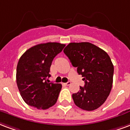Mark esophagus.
<instances>
[{"mask_svg":"<svg viewBox=\"0 0 130 130\" xmlns=\"http://www.w3.org/2000/svg\"><path fill=\"white\" fill-rule=\"evenodd\" d=\"M64 84H65V85H70L71 84V82H70V81H68V82L64 83Z\"/></svg>","mask_w":130,"mask_h":130,"instance_id":"esophagus-1","label":"esophagus"}]
</instances>
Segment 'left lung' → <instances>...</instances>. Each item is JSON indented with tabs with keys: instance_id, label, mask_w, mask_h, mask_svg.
Listing matches in <instances>:
<instances>
[{
	"instance_id": "obj_1",
	"label": "left lung",
	"mask_w": 130,
	"mask_h": 130,
	"mask_svg": "<svg viewBox=\"0 0 130 130\" xmlns=\"http://www.w3.org/2000/svg\"><path fill=\"white\" fill-rule=\"evenodd\" d=\"M72 65L77 68L85 80L72 94L75 105L80 109L92 111L103 104L111 92L114 65L104 50L87 42L71 43L63 50Z\"/></svg>"
}]
</instances>
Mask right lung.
Segmentation results:
<instances>
[{
	"instance_id": "add662e5",
	"label": "right lung",
	"mask_w": 130,
	"mask_h": 130,
	"mask_svg": "<svg viewBox=\"0 0 130 130\" xmlns=\"http://www.w3.org/2000/svg\"><path fill=\"white\" fill-rule=\"evenodd\" d=\"M65 46L59 43H41L21 56L16 68V83L24 101L37 109H46L57 101L62 88L47 78L53 59Z\"/></svg>"
}]
</instances>
